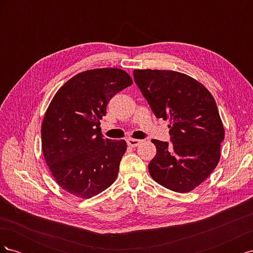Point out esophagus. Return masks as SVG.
Instances as JSON below:
<instances>
[{"label":"esophagus","instance_id":"esophagus-1","mask_svg":"<svg viewBox=\"0 0 253 253\" xmlns=\"http://www.w3.org/2000/svg\"><path fill=\"white\" fill-rule=\"evenodd\" d=\"M126 142H127V145H129V147H132V148H136L137 145H138V144L140 143V140H139V139H133V138H128V139L126 140Z\"/></svg>","mask_w":253,"mask_h":253}]
</instances>
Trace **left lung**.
<instances>
[{
    "label": "left lung",
    "mask_w": 253,
    "mask_h": 253,
    "mask_svg": "<svg viewBox=\"0 0 253 253\" xmlns=\"http://www.w3.org/2000/svg\"><path fill=\"white\" fill-rule=\"evenodd\" d=\"M133 75L155 116L170 121L172 144L152 139L156 155L149 164L150 175L174 192H190L213 172L220 158L225 129L215 100L186 74L134 70Z\"/></svg>",
    "instance_id": "8db88e82"
}]
</instances>
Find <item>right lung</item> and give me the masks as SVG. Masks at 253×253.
Wrapping results in <instances>:
<instances>
[{
  "instance_id": "add662e5",
  "label": "right lung",
  "mask_w": 253,
  "mask_h": 253,
  "mask_svg": "<svg viewBox=\"0 0 253 253\" xmlns=\"http://www.w3.org/2000/svg\"><path fill=\"white\" fill-rule=\"evenodd\" d=\"M132 83L119 68H96L74 76L53 96L42 122V152L66 192L90 198L116 180L126 142L104 139L99 126L109 101Z\"/></svg>"
}]
</instances>
